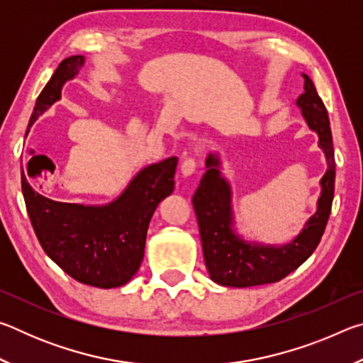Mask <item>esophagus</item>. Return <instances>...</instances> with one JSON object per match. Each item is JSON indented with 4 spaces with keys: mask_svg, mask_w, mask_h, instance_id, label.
Returning <instances> with one entry per match:
<instances>
[{
    "mask_svg": "<svg viewBox=\"0 0 363 363\" xmlns=\"http://www.w3.org/2000/svg\"><path fill=\"white\" fill-rule=\"evenodd\" d=\"M196 169V160L194 157H187L186 160H184L182 164H181V171L184 176H190L194 174Z\"/></svg>",
    "mask_w": 363,
    "mask_h": 363,
    "instance_id": "obj_1",
    "label": "esophagus"
}]
</instances>
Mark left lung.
Returning a JSON list of instances; mask_svg holds the SVG:
<instances>
[{"label":"left lung","mask_w":363,"mask_h":363,"mask_svg":"<svg viewBox=\"0 0 363 363\" xmlns=\"http://www.w3.org/2000/svg\"><path fill=\"white\" fill-rule=\"evenodd\" d=\"M304 77V93L298 106L311 130L318 134V145L327 157V173L322 177V194L314 216L303 232L284 247H264L242 240L232 229L230 187L220 176L219 158L210 153L206 173L194 194L192 203L199 220L203 257L211 280L224 286L247 288L279 281L309 257L327 227L335 195V150L330 120L312 79Z\"/></svg>","instance_id":"1"}]
</instances>
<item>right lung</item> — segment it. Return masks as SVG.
<instances>
[{
	"label": "right lung",
	"mask_w": 363,
	"mask_h": 363,
	"mask_svg": "<svg viewBox=\"0 0 363 363\" xmlns=\"http://www.w3.org/2000/svg\"><path fill=\"white\" fill-rule=\"evenodd\" d=\"M84 64L83 56L64 59L36 99L28 128L60 99L67 79ZM28 131V130H27ZM177 158L144 168L118 199L106 206L62 203L30 186L22 169V194L30 223L45 253L79 284L115 288L128 284L143 262L152 214L174 189Z\"/></svg>",
	"instance_id": "obj_1"
}]
</instances>
